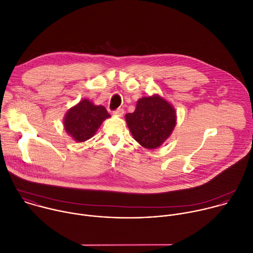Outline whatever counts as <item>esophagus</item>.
Instances as JSON below:
<instances>
[{
    "instance_id": "obj_1",
    "label": "esophagus",
    "mask_w": 253,
    "mask_h": 253,
    "mask_svg": "<svg viewBox=\"0 0 253 253\" xmlns=\"http://www.w3.org/2000/svg\"><path fill=\"white\" fill-rule=\"evenodd\" d=\"M113 114H114L115 116L122 117V116H123V114H124V110H123V109H117V110H115V111L113 112Z\"/></svg>"
}]
</instances>
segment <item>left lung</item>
<instances>
[{
	"instance_id": "8db88e82",
	"label": "left lung",
	"mask_w": 253,
	"mask_h": 253,
	"mask_svg": "<svg viewBox=\"0 0 253 253\" xmlns=\"http://www.w3.org/2000/svg\"><path fill=\"white\" fill-rule=\"evenodd\" d=\"M125 119L133 138L146 149L160 147L177 123L175 108L158 94L140 98L135 111Z\"/></svg>"
}]
</instances>
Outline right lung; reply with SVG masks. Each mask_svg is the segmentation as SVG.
<instances>
[{
	"label": "right lung",
	"instance_id": "obj_1",
	"mask_svg": "<svg viewBox=\"0 0 253 253\" xmlns=\"http://www.w3.org/2000/svg\"><path fill=\"white\" fill-rule=\"evenodd\" d=\"M110 117L104 106L83 99L66 112L63 123L67 134L81 143L92 138L103 121Z\"/></svg>",
	"mask_w": 253,
	"mask_h": 253
}]
</instances>
